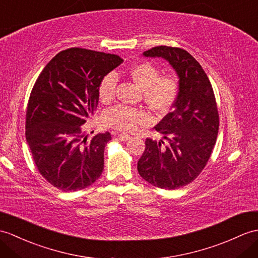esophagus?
I'll return each mask as SVG.
<instances>
[{
    "mask_svg": "<svg viewBox=\"0 0 258 258\" xmlns=\"http://www.w3.org/2000/svg\"><path fill=\"white\" fill-rule=\"evenodd\" d=\"M118 140L121 141H128L131 139V136L128 134H125V133H121V134H117Z\"/></svg>",
    "mask_w": 258,
    "mask_h": 258,
    "instance_id": "esophagus-1",
    "label": "esophagus"
}]
</instances>
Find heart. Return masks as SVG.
Returning <instances> with one entry per match:
<instances>
[{
	"label": "heart",
	"mask_w": 258,
	"mask_h": 258,
	"mask_svg": "<svg viewBox=\"0 0 258 258\" xmlns=\"http://www.w3.org/2000/svg\"><path fill=\"white\" fill-rule=\"evenodd\" d=\"M127 75L143 89L145 103L157 112L169 110L179 93V81L172 75H161L160 69L149 61L136 63L127 70ZM117 78L109 74L101 80L98 97L102 103H110L115 95ZM152 119L149 112L126 105H116L105 112L103 122L113 128L124 132L134 131L139 125L147 124Z\"/></svg>",
	"instance_id": "obj_1"
}]
</instances>
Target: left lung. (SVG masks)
Masks as SVG:
<instances>
[{"instance_id": "8db88e82", "label": "left lung", "mask_w": 258, "mask_h": 258, "mask_svg": "<svg viewBox=\"0 0 258 258\" xmlns=\"http://www.w3.org/2000/svg\"><path fill=\"white\" fill-rule=\"evenodd\" d=\"M144 56L169 61L179 76V93L175 110L155 126L168 143L146 139L137 170L155 187L178 189L192 182L210 159L219 132L218 104L207 74L187 50L157 46Z\"/></svg>"}]
</instances>
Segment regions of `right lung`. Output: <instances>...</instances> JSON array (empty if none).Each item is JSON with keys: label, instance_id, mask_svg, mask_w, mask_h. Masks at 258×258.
Returning a JSON list of instances; mask_svg holds the SVG:
<instances>
[{"label": "right lung", "instance_id": "1", "mask_svg": "<svg viewBox=\"0 0 258 258\" xmlns=\"http://www.w3.org/2000/svg\"><path fill=\"white\" fill-rule=\"evenodd\" d=\"M112 53L73 47L41 70L29 95L25 135L36 168L53 187L71 192L100 178L109 132L89 137L82 125L98 105V87L122 63Z\"/></svg>", "mask_w": 258, "mask_h": 258}]
</instances>
